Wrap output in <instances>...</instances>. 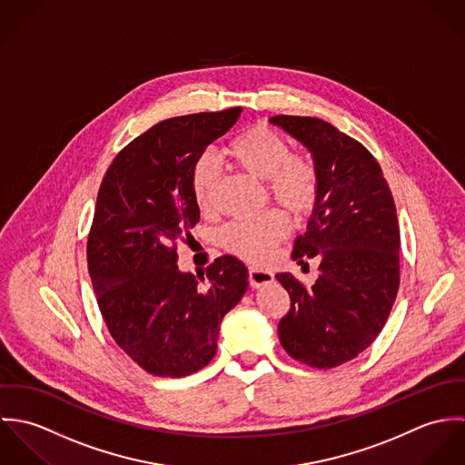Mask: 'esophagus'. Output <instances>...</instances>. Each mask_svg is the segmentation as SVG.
I'll return each mask as SVG.
<instances>
[{
  "label": "esophagus",
  "mask_w": 465,
  "mask_h": 465,
  "mask_svg": "<svg viewBox=\"0 0 465 465\" xmlns=\"http://www.w3.org/2000/svg\"><path fill=\"white\" fill-rule=\"evenodd\" d=\"M249 282L252 288H260L263 284L273 282V273L266 270H258V268H249Z\"/></svg>",
  "instance_id": "34e87169"
}]
</instances>
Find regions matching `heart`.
I'll use <instances>...</instances> for the list:
<instances>
[{"mask_svg": "<svg viewBox=\"0 0 465 465\" xmlns=\"http://www.w3.org/2000/svg\"><path fill=\"white\" fill-rule=\"evenodd\" d=\"M227 153L243 172L266 181L270 195L293 218H304L313 211L319 200L317 166L310 157L292 153L281 134L266 125H254L231 141ZM218 181L216 159L200 157L192 177L193 199L200 211L213 209ZM286 232V216L281 211H266L258 218L227 223L220 232V243L249 263H263Z\"/></svg>", "mask_w": 465, "mask_h": 465, "instance_id": "obj_1", "label": "heart"}]
</instances>
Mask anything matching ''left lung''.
I'll list each match as a JSON object with an SVG mask.
<instances>
[{
    "label": "left lung",
    "mask_w": 465,
    "mask_h": 465,
    "mask_svg": "<svg viewBox=\"0 0 465 465\" xmlns=\"http://www.w3.org/2000/svg\"><path fill=\"white\" fill-rule=\"evenodd\" d=\"M270 124L302 143L319 172V200L292 258H319V279L306 288L292 273L275 279L290 293L277 331L297 361L338 367L363 352L383 330L399 288L396 203L374 155L331 124L273 116Z\"/></svg>",
    "instance_id": "obj_1"
}]
</instances>
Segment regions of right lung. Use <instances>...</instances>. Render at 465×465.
Returning a JSON list of instances; mask_svg holds the SVG:
<instances>
[{"label":"right lung","instance_id":"obj_1","mask_svg":"<svg viewBox=\"0 0 465 465\" xmlns=\"http://www.w3.org/2000/svg\"><path fill=\"white\" fill-rule=\"evenodd\" d=\"M240 114L232 107L153 125L114 157L98 192L87 238L98 308L116 343L153 376L203 369L249 286L238 258L220 256L193 275L179 270L175 247L200 220L193 168Z\"/></svg>","mask_w":465,"mask_h":465}]
</instances>
